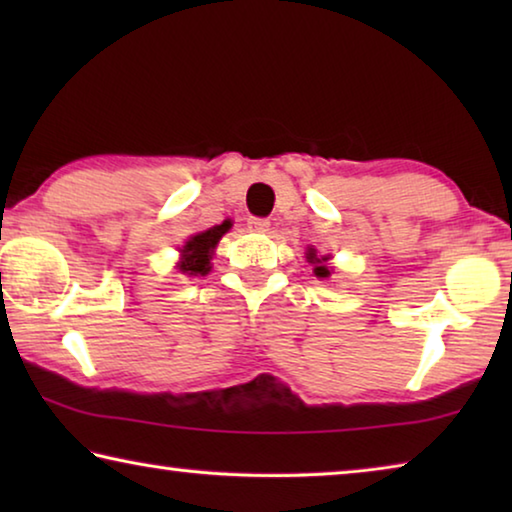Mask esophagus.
<instances>
[{
    "mask_svg": "<svg viewBox=\"0 0 512 512\" xmlns=\"http://www.w3.org/2000/svg\"><path fill=\"white\" fill-rule=\"evenodd\" d=\"M268 225H271V221L259 219V216H250V219H248V228L255 230V232H266Z\"/></svg>",
    "mask_w": 512,
    "mask_h": 512,
    "instance_id": "esophagus-1",
    "label": "esophagus"
}]
</instances>
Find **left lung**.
Listing matches in <instances>:
<instances>
[{"mask_svg":"<svg viewBox=\"0 0 512 512\" xmlns=\"http://www.w3.org/2000/svg\"><path fill=\"white\" fill-rule=\"evenodd\" d=\"M307 259H309L311 264H316V266H314V273H316L318 277H327V275H329V268L325 266L327 257H316V250H314V248H309Z\"/></svg>","mask_w":512,"mask_h":512,"instance_id":"8db88e82","label":"left lung"}]
</instances>
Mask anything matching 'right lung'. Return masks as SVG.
<instances>
[{"instance_id":"1","label":"right lung","mask_w":512,"mask_h":512,"mask_svg":"<svg viewBox=\"0 0 512 512\" xmlns=\"http://www.w3.org/2000/svg\"><path fill=\"white\" fill-rule=\"evenodd\" d=\"M230 221H223L221 225H214V228L198 232L192 239L183 246V262H180V271L187 275H205L210 271V259L212 250L219 244V239L230 230Z\"/></svg>"}]
</instances>
